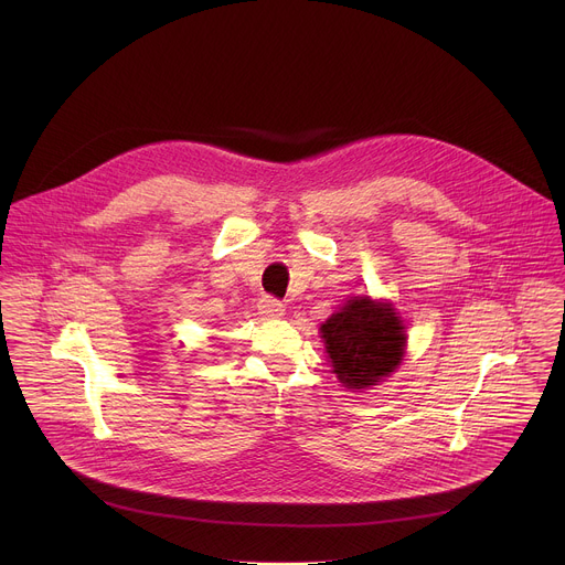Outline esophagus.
<instances>
[{
    "instance_id": "esophagus-1",
    "label": "esophagus",
    "mask_w": 565,
    "mask_h": 565,
    "mask_svg": "<svg viewBox=\"0 0 565 565\" xmlns=\"http://www.w3.org/2000/svg\"><path fill=\"white\" fill-rule=\"evenodd\" d=\"M284 303L279 301V299H275V297H270V295H264L262 299H259V312L264 315V317H268V319H279V317H284Z\"/></svg>"
}]
</instances>
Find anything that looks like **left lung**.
<instances>
[{"instance_id":"8db88e82","label":"left lung","mask_w":565,"mask_h":565,"mask_svg":"<svg viewBox=\"0 0 565 565\" xmlns=\"http://www.w3.org/2000/svg\"><path fill=\"white\" fill-rule=\"evenodd\" d=\"M319 331L333 373L353 391L380 384L405 358V324L388 301L369 295L351 297Z\"/></svg>"}]
</instances>
